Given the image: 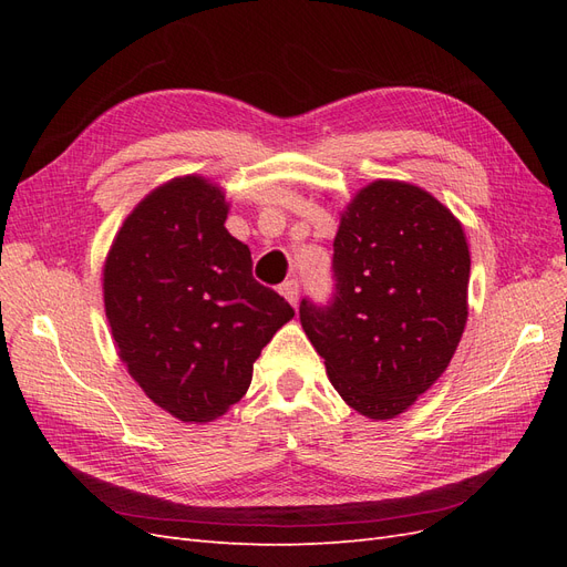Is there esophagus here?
<instances>
[{
  "label": "esophagus",
  "instance_id": "34e87169",
  "mask_svg": "<svg viewBox=\"0 0 567 567\" xmlns=\"http://www.w3.org/2000/svg\"><path fill=\"white\" fill-rule=\"evenodd\" d=\"M279 290H281V296L293 307L300 302V284H298V279H290V281L281 284Z\"/></svg>",
  "mask_w": 567,
  "mask_h": 567
}]
</instances>
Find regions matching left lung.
Returning a JSON list of instances; mask_svg holds the SVG:
<instances>
[{
	"mask_svg": "<svg viewBox=\"0 0 567 567\" xmlns=\"http://www.w3.org/2000/svg\"><path fill=\"white\" fill-rule=\"evenodd\" d=\"M461 221L421 186L375 179L340 213L336 293L300 302V323L354 411L400 416L450 367L468 319Z\"/></svg>",
	"mask_w": 567,
	"mask_h": 567,
	"instance_id": "1",
	"label": "left lung"
}]
</instances>
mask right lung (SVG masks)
I'll return each mask as SVG.
<instances>
[{
	"mask_svg": "<svg viewBox=\"0 0 567 567\" xmlns=\"http://www.w3.org/2000/svg\"><path fill=\"white\" fill-rule=\"evenodd\" d=\"M227 213L217 184L169 179L127 215L104 265L120 359L146 398L184 423H208L241 400L255 359L296 315L252 279Z\"/></svg>",
	"mask_w": 567,
	"mask_h": 567,
	"instance_id": "right-lung-1",
	"label": "right lung"
}]
</instances>
